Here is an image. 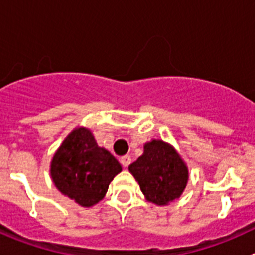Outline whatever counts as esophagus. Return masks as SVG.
Segmentation results:
<instances>
[{"instance_id":"esophagus-1","label":"esophagus","mask_w":255,"mask_h":255,"mask_svg":"<svg viewBox=\"0 0 255 255\" xmlns=\"http://www.w3.org/2000/svg\"><path fill=\"white\" fill-rule=\"evenodd\" d=\"M120 162H121V164H123L124 167H128V166L131 163V157H130V155H128V154L124 155V157H121Z\"/></svg>"}]
</instances>
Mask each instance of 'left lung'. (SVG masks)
<instances>
[{
    "instance_id": "1",
    "label": "left lung",
    "mask_w": 255,
    "mask_h": 255,
    "mask_svg": "<svg viewBox=\"0 0 255 255\" xmlns=\"http://www.w3.org/2000/svg\"><path fill=\"white\" fill-rule=\"evenodd\" d=\"M145 199L157 206H167L180 198L189 180V170L181 155L159 139L144 144V152L129 166Z\"/></svg>"
}]
</instances>
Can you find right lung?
I'll use <instances>...</instances> for the list:
<instances>
[{
    "label": "right lung",
    "mask_w": 255,
    "mask_h": 255,
    "mask_svg": "<svg viewBox=\"0 0 255 255\" xmlns=\"http://www.w3.org/2000/svg\"><path fill=\"white\" fill-rule=\"evenodd\" d=\"M123 171L107 149L98 147L93 134L76 126L51 161V179L56 188L82 207H92L105 198L110 182Z\"/></svg>",
    "instance_id": "obj_1"
}]
</instances>
